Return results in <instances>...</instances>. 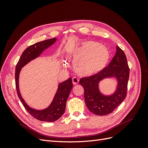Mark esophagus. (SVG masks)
<instances>
[{
	"mask_svg": "<svg viewBox=\"0 0 148 148\" xmlns=\"http://www.w3.org/2000/svg\"><path fill=\"white\" fill-rule=\"evenodd\" d=\"M78 82H79V79L77 78H72V83L74 85H76V84H78Z\"/></svg>",
	"mask_w": 148,
	"mask_h": 148,
	"instance_id": "esophagus-1",
	"label": "esophagus"
}]
</instances>
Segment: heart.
I'll list each match as a JSON object with an SVG mask.
<instances>
[{
  "mask_svg": "<svg viewBox=\"0 0 148 148\" xmlns=\"http://www.w3.org/2000/svg\"><path fill=\"white\" fill-rule=\"evenodd\" d=\"M110 53L104 46L95 41L83 42L73 53V68L81 76H91L102 70L108 63Z\"/></svg>",
  "mask_w": 148,
  "mask_h": 148,
  "instance_id": "b5f03b06",
  "label": "heart"
}]
</instances>
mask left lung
I'll return each mask as SVG.
<instances>
[{"instance_id":"left-lung-1","label":"left lung","mask_w":148,"mask_h":148,"mask_svg":"<svg viewBox=\"0 0 148 148\" xmlns=\"http://www.w3.org/2000/svg\"><path fill=\"white\" fill-rule=\"evenodd\" d=\"M115 55L107 66L89 77H83L79 84L84 88V97L89 110L97 115L109 114L117 108L127 96L130 69L124 52L119 46ZM115 77L118 81L117 90L110 96L99 91V82L106 77Z\"/></svg>"}]
</instances>
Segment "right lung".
Here are the masks:
<instances>
[{
	"label": "right lung",
	"mask_w": 148,
	"mask_h": 148,
	"mask_svg": "<svg viewBox=\"0 0 148 148\" xmlns=\"http://www.w3.org/2000/svg\"><path fill=\"white\" fill-rule=\"evenodd\" d=\"M56 40V38L47 39L29 46L22 53L15 67V85L18 96L28 112L34 118L43 122H54L64 114L67 99L73 88L72 79L69 78L65 82L60 83L51 105L45 109L38 110L29 107L22 98L18 88L19 74L22 67L31 60L38 57L46 49L52 45Z\"/></svg>",
	"instance_id": "1"
}]
</instances>
